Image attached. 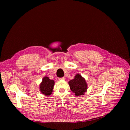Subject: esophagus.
Returning a JSON list of instances; mask_svg holds the SVG:
<instances>
[{
  "label": "esophagus",
  "mask_w": 130,
  "mask_h": 130,
  "mask_svg": "<svg viewBox=\"0 0 130 130\" xmlns=\"http://www.w3.org/2000/svg\"><path fill=\"white\" fill-rule=\"evenodd\" d=\"M59 80H65V78L64 77H61V78H58Z\"/></svg>",
  "instance_id": "esophagus-1"
}]
</instances>
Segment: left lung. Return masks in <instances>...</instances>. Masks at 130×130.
Segmentation results:
<instances>
[{"mask_svg": "<svg viewBox=\"0 0 130 130\" xmlns=\"http://www.w3.org/2000/svg\"><path fill=\"white\" fill-rule=\"evenodd\" d=\"M68 84L70 89L76 96L84 95L87 92V84L79 74H77L73 80L68 82Z\"/></svg>", "mask_w": 130, "mask_h": 130, "instance_id": "left-lung-1", "label": "left lung"}]
</instances>
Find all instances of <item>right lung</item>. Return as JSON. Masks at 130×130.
I'll list each match as a JSON object with an SVG mask.
<instances>
[{
    "label": "right lung",
    "instance_id": "right-lung-1",
    "mask_svg": "<svg viewBox=\"0 0 130 130\" xmlns=\"http://www.w3.org/2000/svg\"><path fill=\"white\" fill-rule=\"evenodd\" d=\"M54 84L55 82L53 80H50L47 76L44 77L43 78L42 82L40 85V89L41 92L46 96L51 95L54 88Z\"/></svg>",
    "mask_w": 130,
    "mask_h": 130
}]
</instances>
